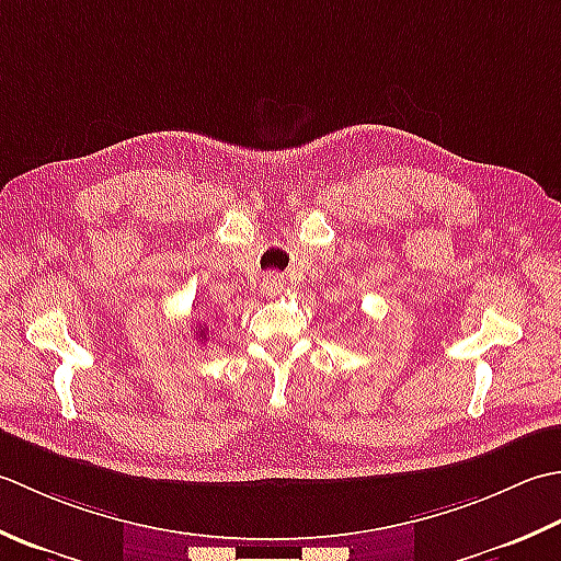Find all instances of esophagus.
<instances>
[{"label":"esophagus","instance_id":"1","mask_svg":"<svg viewBox=\"0 0 561 561\" xmlns=\"http://www.w3.org/2000/svg\"><path fill=\"white\" fill-rule=\"evenodd\" d=\"M283 288H285V278H283V276H278V273H266V276H264V283H261V290H264V293H266V295H271V297L280 295V293H283Z\"/></svg>","mask_w":561,"mask_h":561}]
</instances>
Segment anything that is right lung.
I'll return each mask as SVG.
<instances>
[{"instance_id": "right-lung-1", "label": "right lung", "mask_w": 561, "mask_h": 561, "mask_svg": "<svg viewBox=\"0 0 561 561\" xmlns=\"http://www.w3.org/2000/svg\"><path fill=\"white\" fill-rule=\"evenodd\" d=\"M196 334H198V339H203L205 336V329H196Z\"/></svg>"}]
</instances>
